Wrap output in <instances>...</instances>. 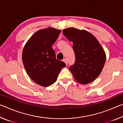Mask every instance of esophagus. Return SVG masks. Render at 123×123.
Wrapping results in <instances>:
<instances>
[{"instance_id": "34e87169", "label": "esophagus", "mask_w": 123, "mask_h": 123, "mask_svg": "<svg viewBox=\"0 0 123 123\" xmlns=\"http://www.w3.org/2000/svg\"><path fill=\"white\" fill-rule=\"evenodd\" d=\"M63 61L64 62V63H65L66 64H67V60H66V59H64L63 60Z\"/></svg>"}]
</instances>
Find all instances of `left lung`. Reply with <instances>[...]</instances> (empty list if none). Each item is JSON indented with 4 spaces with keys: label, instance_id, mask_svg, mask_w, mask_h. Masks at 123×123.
<instances>
[{
    "label": "left lung",
    "instance_id": "obj_1",
    "mask_svg": "<svg viewBox=\"0 0 123 123\" xmlns=\"http://www.w3.org/2000/svg\"><path fill=\"white\" fill-rule=\"evenodd\" d=\"M64 36L73 43L75 63L69 69L76 81L87 84L94 81L103 70L106 54L97 38L86 30L69 28L62 31Z\"/></svg>",
    "mask_w": 123,
    "mask_h": 123
}]
</instances>
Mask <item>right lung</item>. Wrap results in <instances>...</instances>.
Here are the masks:
<instances>
[{"instance_id":"obj_1","label":"right lung","mask_w":123,"mask_h":123,"mask_svg":"<svg viewBox=\"0 0 123 123\" xmlns=\"http://www.w3.org/2000/svg\"><path fill=\"white\" fill-rule=\"evenodd\" d=\"M61 31L53 28L42 29L30 37L23 50L22 61L28 75L43 87L53 84L66 66L56 59L52 45Z\"/></svg>"}]
</instances>
